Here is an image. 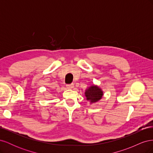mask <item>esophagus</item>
I'll use <instances>...</instances> for the list:
<instances>
[{
  "instance_id": "34e87169",
  "label": "esophagus",
  "mask_w": 153,
  "mask_h": 153,
  "mask_svg": "<svg viewBox=\"0 0 153 153\" xmlns=\"http://www.w3.org/2000/svg\"><path fill=\"white\" fill-rule=\"evenodd\" d=\"M74 87V84H68L66 85V88L67 89H73V88Z\"/></svg>"
}]
</instances>
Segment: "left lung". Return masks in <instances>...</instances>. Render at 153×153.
Masks as SVG:
<instances>
[{"label": "left lung", "instance_id": "8db88e82", "mask_svg": "<svg viewBox=\"0 0 153 153\" xmlns=\"http://www.w3.org/2000/svg\"><path fill=\"white\" fill-rule=\"evenodd\" d=\"M85 95L87 100L90 101L91 103H94L102 98L103 92L98 86L92 85L85 90Z\"/></svg>", "mask_w": 153, "mask_h": 153}]
</instances>
